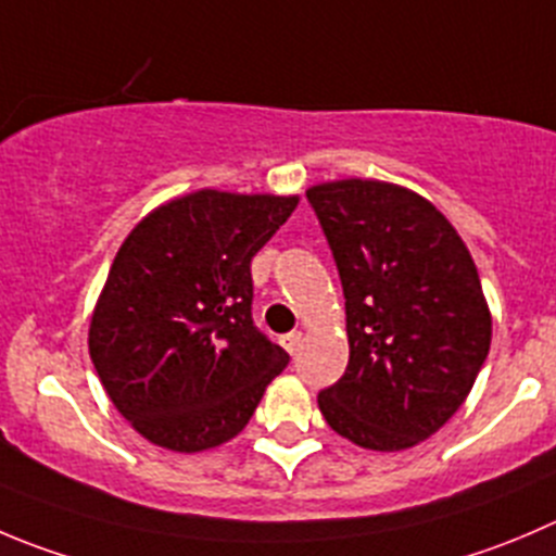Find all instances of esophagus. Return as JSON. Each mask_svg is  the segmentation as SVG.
<instances>
[{
  "label": "esophagus",
  "instance_id": "esophagus-1",
  "mask_svg": "<svg viewBox=\"0 0 556 556\" xmlns=\"http://www.w3.org/2000/svg\"><path fill=\"white\" fill-rule=\"evenodd\" d=\"M300 341H303V332L294 330V332H287V336H281V346L287 349L289 354H294L300 349Z\"/></svg>",
  "mask_w": 556,
  "mask_h": 556
}]
</instances>
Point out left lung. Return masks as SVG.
Listing matches in <instances>:
<instances>
[{"label":"left lung","instance_id":"8db88e82","mask_svg":"<svg viewBox=\"0 0 556 556\" xmlns=\"http://www.w3.org/2000/svg\"><path fill=\"white\" fill-rule=\"evenodd\" d=\"M305 193L346 298L349 366L319 393L321 415L366 451L420 445L467 401L491 346L472 253L404 185L349 177Z\"/></svg>","mask_w":556,"mask_h":556}]
</instances>
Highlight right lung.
<instances>
[{
	"label": "right lung",
	"mask_w": 556,
	"mask_h": 556,
	"mask_svg": "<svg viewBox=\"0 0 556 556\" xmlns=\"http://www.w3.org/2000/svg\"><path fill=\"white\" fill-rule=\"evenodd\" d=\"M300 195L202 188L147 213L116 251L89 357L116 412L157 447L235 440L289 354L251 319V258Z\"/></svg>",
	"instance_id": "obj_1"
}]
</instances>
